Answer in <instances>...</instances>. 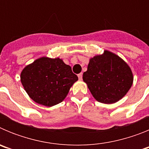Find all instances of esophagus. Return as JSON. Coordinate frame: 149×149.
I'll return each instance as SVG.
<instances>
[{"instance_id":"esophagus-1","label":"esophagus","mask_w":149,"mask_h":149,"mask_svg":"<svg viewBox=\"0 0 149 149\" xmlns=\"http://www.w3.org/2000/svg\"><path fill=\"white\" fill-rule=\"evenodd\" d=\"M77 76H78L79 80H80V81H81V80H82V77H83V74L82 73H80Z\"/></svg>"}]
</instances>
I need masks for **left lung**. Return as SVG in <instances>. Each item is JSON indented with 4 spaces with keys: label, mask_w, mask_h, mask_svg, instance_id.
I'll return each mask as SVG.
<instances>
[{
    "label": "left lung",
    "mask_w": 149,
    "mask_h": 149,
    "mask_svg": "<svg viewBox=\"0 0 149 149\" xmlns=\"http://www.w3.org/2000/svg\"><path fill=\"white\" fill-rule=\"evenodd\" d=\"M83 80L96 101L114 104L122 99L134 81L132 71L125 60L111 51L89 59Z\"/></svg>",
    "instance_id": "obj_1"
}]
</instances>
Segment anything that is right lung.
<instances>
[{
	"mask_svg": "<svg viewBox=\"0 0 149 149\" xmlns=\"http://www.w3.org/2000/svg\"><path fill=\"white\" fill-rule=\"evenodd\" d=\"M24 89L36 103L52 107L61 103L78 80L70 65L62 59L42 56L26 65L21 72Z\"/></svg>",
	"mask_w": 149,
	"mask_h": 149,
	"instance_id": "1",
	"label": "right lung"
}]
</instances>
